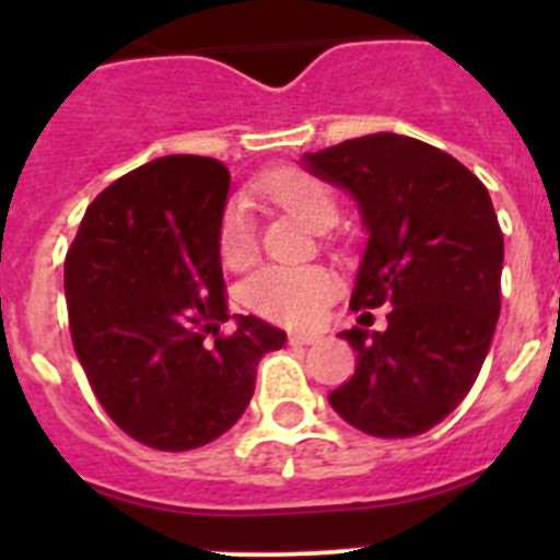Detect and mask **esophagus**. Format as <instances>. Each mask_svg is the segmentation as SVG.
Listing matches in <instances>:
<instances>
[{"label":"esophagus","instance_id":"obj_1","mask_svg":"<svg viewBox=\"0 0 560 560\" xmlns=\"http://www.w3.org/2000/svg\"><path fill=\"white\" fill-rule=\"evenodd\" d=\"M291 345H316L319 334H289Z\"/></svg>","mask_w":560,"mask_h":560}]
</instances>
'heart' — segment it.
<instances>
[{
  "label": "heart",
  "mask_w": 560,
  "mask_h": 560,
  "mask_svg": "<svg viewBox=\"0 0 560 560\" xmlns=\"http://www.w3.org/2000/svg\"><path fill=\"white\" fill-rule=\"evenodd\" d=\"M271 201L289 210L311 230H328L336 224L339 205L325 182L294 167L271 171L260 182ZM219 255L237 269L255 257V226L241 201L226 205L219 224ZM336 291V275L325 266H264L244 283L246 308L291 328H311L323 319Z\"/></svg>",
  "instance_id": "heart-1"
}]
</instances>
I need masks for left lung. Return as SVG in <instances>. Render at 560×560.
<instances>
[{
    "label": "left lung",
    "instance_id": "8db88e82",
    "mask_svg": "<svg viewBox=\"0 0 560 560\" xmlns=\"http://www.w3.org/2000/svg\"><path fill=\"white\" fill-rule=\"evenodd\" d=\"M316 179L350 192L368 232L341 330L355 373L330 407L373 438H415L459 407L499 319L504 241L491 196L454 156L404 133H368L303 153ZM393 304L368 331V307Z\"/></svg>",
    "mask_w": 560,
    "mask_h": 560
}]
</instances>
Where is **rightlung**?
Masks as SVG:
<instances>
[{
	"label": "right lung",
	"mask_w": 560,
	"mask_h": 560,
	"mask_svg": "<svg viewBox=\"0 0 560 560\" xmlns=\"http://www.w3.org/2000/svg\"><path fill=\"white\" fill-rule=\"evenodd\" d=\"M230 173L190 153L108 185L63 264L69 330L101 407L133 440L187 452L249 407L255 368L285 345L257 316L230 319L219 255Z\"/></svg>",
	"instance_id": "right-lung-1"
}]
</instances>
